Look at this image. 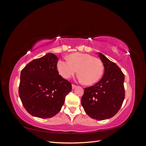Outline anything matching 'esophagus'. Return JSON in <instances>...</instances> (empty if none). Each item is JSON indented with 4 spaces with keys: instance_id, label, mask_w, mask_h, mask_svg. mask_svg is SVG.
<instances>
[{
    "instance_id": "esophagus-1",
    "label": "esophagus",
    "mask_w": 146,
    "mask_h": 146,
    "mask_svg": "<svg viewBox=\"0 0 146 146\" xmlns=\"http://www.w3.org/2000/svg\"><path fill=\"white\" fill-rule=\"evenodd\" d=\"M76 87V85H75V84H72V88H73V89L75 88Z\"/></svg>"
}]
</instances>
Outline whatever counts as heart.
Wrapping results in <instances>:
<instances>
[{
	"mask_svg": "<svg viewBox=\"0 0 146 146\" xmlns=\"http://www.w3.org/2000/svg\"><path fill=\"white\" fill-rule=\"evenodd\" d=\"M57 69L63 78L68 79L78 70L81 80L87 85L97 83L102 77L104 65L101 60L89 54L74 53L71 54L69 59L58 61Z\"/></svg>",
	"mask_w": 146,
	"mask_h": 146,
	"instance_id": "1",
	"label": "heart"
}]
</instances>
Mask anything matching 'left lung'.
Wrapping results in <instances>:
<instances>
[{
	"instance_id": "obj_1",
	"label": "left lung",
	"mask_w": 146,
	"mask_h": 146,
	"mask_svg": "<svg viewBox=\"0 0 146 146\" xmlns=\"http://www.w3.org/2000/svg\"><path fill=\"white\" fill-rule=\"evenodd\" d=\"M103 63L104 73L94 86L84 88L81 105L90 117L104 120L113 117L123 104L125 97L124 74L116 63L98 53Z\"/></svg>"
}]
</instances>
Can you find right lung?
Listing matches in <instances>:
<instances>
[{
	"label": "right lung",
	"mask_w": 146,
	"mask_h": 146,
	"mask_svg": "<svg viewBox=\"0 0 146 146\" xmlns=\"http://www.w3.org/2000/svg\"><path fill=\"white\" fill-rule=\"evenodd\" d=\"M58 57L48 53L32 60L20 73L19 94L23 107L33 116L50 118L60 111L72 83L57 70Z\"/></svg>",
	"instance_id": "right-lung-1"
}]
</instances>
